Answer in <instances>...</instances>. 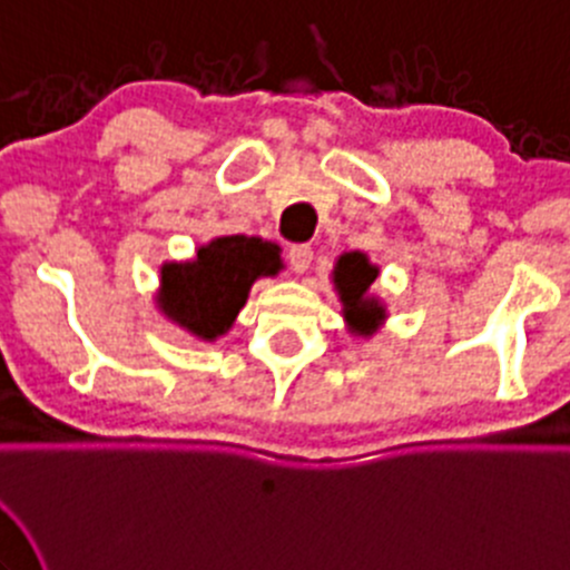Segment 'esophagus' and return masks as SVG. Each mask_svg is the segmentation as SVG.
<instances>
[{
    "label": "esophagus",
    "instance_id": "34e87169",
    "mask_svg": "<svg viewBox=\"0 0 570 570\" xmlns=\"http://www.w3.org/2000/svg\"><path fill=\"white\" fill-rule=\"evenodd\" d=\"M286 258H289V267L295 269L297 275H303L308 267H312L314 250L312 245H292L289 253H286Z\"/></svg>",
    "mask_w": 570,
    "mask_h": 570
}]
</instances>
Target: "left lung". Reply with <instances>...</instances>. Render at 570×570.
Listing matches in <instances>:
<instances>
[{"label": "left lung", "mask_w": 570, "mask_h": 570, "mask_svg": "<svg viewBox=\"0 0 570 570\" xmlns=\"http://www.w3.org/2000/svg\"><path fill=\"white\" fill-rule=\"evenodd\" d=\"M375 278L377 267L358 250L338 256L336 267H333V286H336L338 301L344 306V320L350 322V331L358 333V336H372L386 320V306L370 295V286L375 284Z\"/></svg>", "instance_id": "obj_1"}]
</instances>
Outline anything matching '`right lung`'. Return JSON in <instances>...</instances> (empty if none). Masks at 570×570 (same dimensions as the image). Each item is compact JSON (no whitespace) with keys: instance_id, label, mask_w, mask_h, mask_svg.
<instances>
[{"instance_id":"right-lung-1","label":"right lung","mask_w":570,"mask_h":570,"mask_svg":"<svg viewBox=\"0 0 570 570\" xmlns=\"http://www.w3.org/2000/svg\"><path fill=\"white\" fill-rule=\"evenodd\" d=\"M281 248L258 237H217L189 262H165L157 306L170 322L200 342L228 333L248 301L253 281L278 275Z\"/></svg>"}]
</instances>
